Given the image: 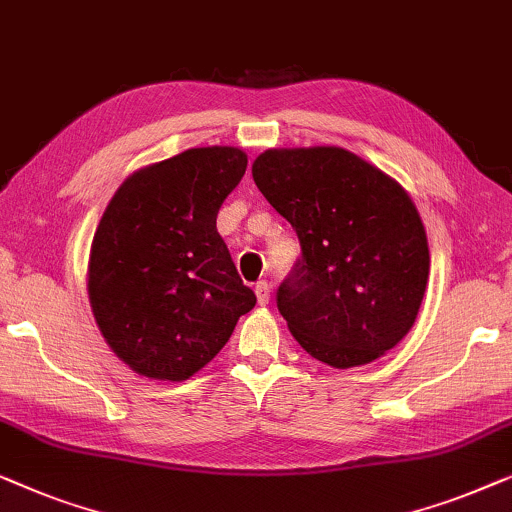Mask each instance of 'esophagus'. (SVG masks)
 I'll use <instances>...</instances> for the list:
<instances>
[{"label":"esophagus","mask_w":512,"mask_h":512,"mask_svg":"<svg viewBox=\"0 0 512 512\" xmlns=\"http://www.w3.org/2000/svg\"><path fill=\"white\" fill-rule=\"evenodd\" d=\"M255 294H257V304L266 306L271 299V285L266 283V280H259V283L255 285Z\"/></svg>","instance_id":"1"}]
</instances>
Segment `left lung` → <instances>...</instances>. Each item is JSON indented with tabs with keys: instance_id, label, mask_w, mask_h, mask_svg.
<instances>
[{
	"instance_id": "left-lung-1",
	"label": "left lung",
	"mask_w": 512,
	"mask_h": 512,
	"mask_svg": "<svg viewBox=\"0 0 512 512\" xmlns=\"http://www.w3.org/2000/svg\"><path fill=\"white\" fill-rule=\"evenodd\" d=\"M253 178L301 243L276 299L292 336L334 369L383 357L415 325L429 278L427 232L408 192L336 146L269 148Z\"/></svg>"
}]
</instances>
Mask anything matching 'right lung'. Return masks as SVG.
<instances>
[{"label": "right lung", "mask_w": 512, "mask_h": 512, "mask_svg": "<svg viewBox=\"0 0 512 512\" xmlns=\"http://www.w3.org/2000/svg\"><path fill=\"white\" fill-rule=\"evenodd\" d=\"M246 167L241 148H190L134 171L106 206L88 297L104 341L139 376H194L255 306L215 227Z\"/></svg>", "instance_id": "right-lung-1"}]
</instances>
